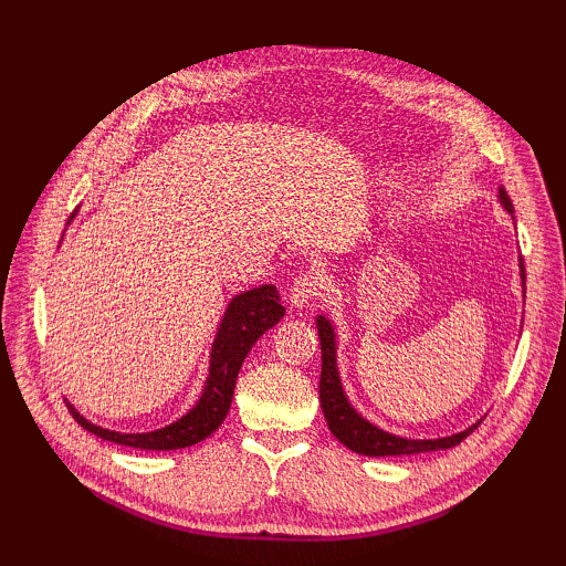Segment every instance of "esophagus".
<instances>
[{
    "mask_svg": "<svg viewBox=\"0 0 566 566\" xmlns=\"http://www.w3.org/2000/svg\"><path fill=\"white\" fill-rule=\"evenodd\" d=\"M318 290H321V284H318V276L314 272L296 276V282L292 284V292H290V304L294 308H304L318 296Z\"/></svg>",
    "mask_w": 566,
    "mask_h": 566,
    "instance_id": "34e87169",
    "label": "esophagus"
}]
</instances>
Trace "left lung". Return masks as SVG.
I'll return each instance as SVG.
<instances>
[{"instance_id": "obj_1", "label": "left lung", "mask_w": 566, "mask_h": 566, "mask_svg": "<svg viewBox=\"0 0 566 566\" xmlns=\"http://www.w3.org/2000/svg\"><path fill=\"white\" fill-rule=\"evenodd\" d=\"M499 201L501 207L513 216V203L503 187H499ZM518 268H521V284H523V296H525L523 258H518ZM316 328L321 338V387H318L321 408H323V416H326L331 432L345 444V448H350L353 452L365 454V457H394V454L450 450L454 444H460L469 432L479 426V423H472L460 432H452V436L426 438V440L403 438V436H396V432L375 426L371 420H367L357 411L343 389V379L338 369V340H335L333 321L326 314H318Z\"/></svg>"}]
</instances>
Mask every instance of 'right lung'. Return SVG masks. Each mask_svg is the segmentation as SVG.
Wrapping results in <instances>:
<instances>
[{"label":"right lung","instance_id":"add662e5","mask_svg":"<svg viewBox=\"0 0 566 566\" xmlns=\"http://www.w3.org/2000/svg\"><path fill=\"white\" fill-rule=\"evenodd\" d=\"M72 219H75V213L70 216V221ZM282 318L284 306L280 304V294H276L274 284L252 286L248 292L235 294L231 302H228L223 318L219 323V331H216V338L211 343L209 375L207 381H203V389L197 403L191 406L185 416H179L165 428L148 432L109 430L92 423V420L84 418L67 399L65 401L77 423L102 440L138 450L189 448V444L207 440L211 432H216V428L223 423L228 408H231L233 401L238 371L243 367L248 353L252 350V345H255L270 328H274Z\"/></svg>","mask_w":566,"mask_h":566}]
</instances>
